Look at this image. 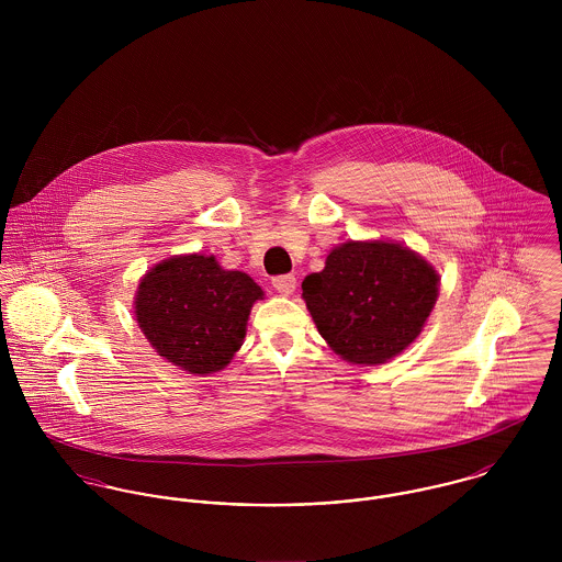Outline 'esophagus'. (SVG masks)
<instances>
[{"label": "esophagus", "mask_w": 562, "mask_h": 562, "mask_svg": "<svg viewBox=\"0 0 562 562\" xmlns=\"http://www.w3.org/2000/svg\"><path fill=\"white\" fill-rule=\"evenodd\" d=\"M272 288L279 292V294H292L296 290V277L294 274H279L272 279Z\"/></svg>", "instance_id": "esophagus-1"}]
</instances>
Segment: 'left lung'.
<instances>
[{
    "label": "left lung",
    "instance_id": "left-lung-1",
    "mask_svg": "<svg viewBox=\"0 0 562 562\" xmlns=\"http://www.w3.org/2000/svg\"><path fill=\"white\" fill-rule=\"evenodd\" d=\"M439 277L419 255L390 241H348L322 272L303 281V299L328 346L350 363H383L422 330Z\"/></svg>",
    "mask_w": 562,
    "mask_h": 562
}]
</instances>
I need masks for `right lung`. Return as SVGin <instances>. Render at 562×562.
Segmentation results:
<instances>
[{
  "mask_svg": "<svg viewBox=\"0 0 562 562\" xmlns=\"http://www.w3.org/2000/svg\"><path fill=\"white\" fill-rule=\"evenodd\" d=\"M261 288L214 257L186 255L158 263L136 294V318L151 346L190 374L223 370L240 350Z\"/></svg>",
  "mask_w": 562,
  "mask_h": 562,
  "instance_id": "add662e5",
  "label": "right lung"
}]
</instances>
